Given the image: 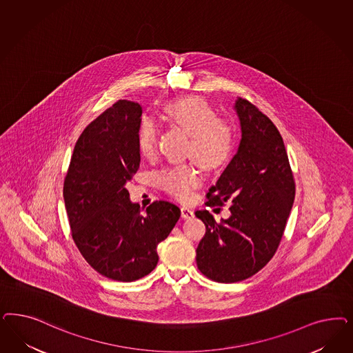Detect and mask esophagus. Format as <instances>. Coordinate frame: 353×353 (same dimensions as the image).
<instances>
[{
  "label": "esophagus",
  "mask_w": 353,
  "mask_h": 353,
  "mask_svg": "<svg viewBox=\"0 0 353 353\" xmlns=\"http://www.w3.org/2000/svg\"><path fill=\"white\" fill-rule=\"evenodd\" d=\"M181 213H182L183 219H190V218H192L194 216V210L187 208V206H182L181 208Z\"/></svg>",
  "instance_id": "esophagus-1"
}]
</instances>
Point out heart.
Instances as JSON below:
<instances>
[{
    "label": "heart",
    "instance_id": "obj_1",
    "mask_svg": "<svg viewBox=\"0 0 353 353\" xmlns=\"http://www.w3.org/2000/svg\"><path fill=\"white\" fill-rule=\"evenodd\" d=\"M165 115L179 125L190 137L187 154L206 170L222 166L231 153L232 131L214 110L200 97H184L168 103ZM159 125L152 117H143L137 130V148L143 157L156 154ZM161 188L178 200L185 201L200 183V175L191 165H179L161 171L157 176Z\"/></svg>",
    "mask_w": 353,
    "mask_h": 353
}]
</instances>
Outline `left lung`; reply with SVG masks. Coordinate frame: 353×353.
Wrapping results in <instances>:
<instances>
[{
    "label": "left lung",
    "mask_w": 353,
    "mask_h": 353,
    "mask_svg": "<svg viewBox=\"0 0 353 353\" xmlns=\"http://www.w3.org/2000/svg\"><path fill=\"white\" fill-rule=\"evenodd\" d=\"M239 147L216 184L209 206L230 203L231 216L216 222L208 210L194 214L206 232L196 250L197 268L221 283L247 279L273 259L295 199V182L285 143L273 122L238 99Z\"/></svg>",
    "instance_id": "obj_1"
}]
</instances>
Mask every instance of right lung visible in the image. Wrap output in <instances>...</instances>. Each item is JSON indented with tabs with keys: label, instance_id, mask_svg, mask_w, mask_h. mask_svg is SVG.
<instances>
[{
	"label": "right lung",
	"instance_id": "add662e5",
	"mask_svg": "<svg viewBox=\"0 0 353 353\" xmlns=\"http://www.w3.org/2000/svg\"><path fill=\"white\" fill-rule=\"evenodd\" d=\"M141 106L119 100L81 132L63 183L72 239L99 273L119 282L148 275L159 262L157 245L181 216L169 201L140 213L127 182L140 166L137 130Z\"/></svg>",
	"mask_w": 353,
	"mask_h": 353
}]
</instances>
